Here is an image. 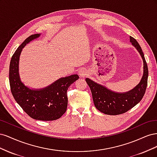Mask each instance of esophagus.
<instances>
[{
	"label": "esophagus",
	"instance_id": "esophagus-1",
	"mask_svg": "<svg viewBox=\"0 0 157 157\" xmlns=\"http://www.w3.org/2000/svg\"><path fill=\"white\" fill-rule=\"evenodd\" d=\"M78 75L80 77H84L86 75V71L84 69H81L78 71Z\"/></svg>",
	"mask_w": 157,
	"mask_h": 157
}]
</instances>
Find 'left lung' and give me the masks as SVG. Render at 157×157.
I'll list each match as a JSON object with an SVG mask.
<instances>
[{
    "label": "left lung",
    "instance_id": "left-lung-1",
    "mask_svg": "<svg viewBox=\"0 0 157 157\" xmlns=\"http://www.w3.org/2000/svg\"><path fill=\"white\" fill-rule=\"evenodd\" d=\"M130 42L138 50L144 61V75L141 82L131 91L118 94L113 92L93 80L86 78V81L91 90L93 101L98 110L104 114L117 115L124 113L136 105L143 98L147 86L148 67L145 59L144 52L137 40L132 36Z\"/></svg>",
    "mask_w": 157,
    "mask_h": 157
}]
</instances>
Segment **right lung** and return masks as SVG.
Returning a JSON list of instances; mask_svg holds the SVG:
<instances>
[{"label":"right lung","instance_id":"1","mask_svg":"<svg viewBox=\"0 0 157 157\" xmlns=\"http://www.w3.org/2000/svg\"><path fill=\"white\" fill-rule=\"evenodd\" d=\"M39 36L35 34L27 37L14 52L9 68V82L13 98L30 117L39 121H55L67 110V91L79 77L73 75L61 78L50 86L39 90H30L20 81L18 63L21 50L26 44Z\"/></svg>","mask_w":157,"mask_h":157}]
</instances>
